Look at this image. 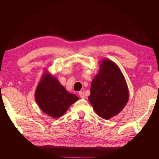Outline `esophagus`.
<instances>
[{"label":"esophagus","mask_w":159,"mask_h":159,"mask_svg":"<svg viewBox=\"0 0 159 159\" xmlns=\"http://www.w3.org/2000/svg\"><path fill=\"white\" fill-rule=\"evenodd\" d=\"M79 96L81 98H85V95L83 92H79Z\"/></svg>","instance_id":"obj_1"}]
</instances>
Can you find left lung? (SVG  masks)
<instances>
[{"label": "left lung", "mask_w": 159, "mask_h": 159, "mask_svg": "<svg viewBox=\"0 0 159 159\" xmlns=\"http://www.w3.org/2000/svg\"><path fill=\"white\" fill-rule=\"evenodd\" d=\"M100 66L98 73L92 82L88 98L98 116L109 120L126 105L129 91L126 79L116 63L104 59Z\"/></svg>", "instance_id": "8db88e82"}]
</instances>
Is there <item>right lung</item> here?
<instances>
[{"label": "right lung", "instance_id": "right-lung-1", "mask_svg": "<svg viewBox=\"0 0 159 159\" xmlns=\"http://www.w3.org/2000/svg\"><path fill=\"white\" fill-rule=\"evenodd\" d=\"M35 99L43 113L52 118H59L79 98L67 92L59 80L46 70L37 86Z\"/></svg>", "mask_w": 159, "mask_h": 159}]
</instances>
